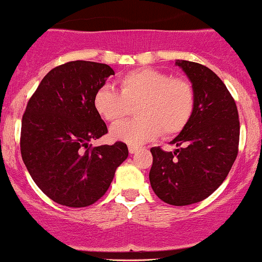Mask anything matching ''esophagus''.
<instances>
[{
  "label": "esophagus",
  "mask_w": 262,
  "mask_h": 262,
  "mask_svg": "<svg viewBox=\"0 0 262 262\" xmlns=\"http://www.w3.org/2000/svg\"><path fill=\"white\" fill-rule=\"evenodd\" d=\"M137 150H139V146H135V145H128V151H130V154H134V152H136Z\"/></svg>",
  "instance_id": "1"
}]
</instances>
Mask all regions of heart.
Masks as SVG:
<instances>
[{"mask_svg":"<svg viewBox=\"0 0 262 262\" xmlns=\"http://www.w3.org/2000/svg\"><path fill=\"white\" fill-rule=\"evenodd\" d=\"M120 93L102 86L93 98L94 110L107 122L116 125L136 108L137 120L123 122L111 130L117 141L144 144L160 135L178 136L191 122L196 105L193 85L186 77L154 69L135 70L118 81Z\"/></svg>","mask_w":262,"mask_h":262,"instance_id":"1","label":"heart"}]
</instances>
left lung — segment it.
Masks as SVG:
<instances>
[{"mask_svg": "<svg viewBox=\"0 0 262 262\" xmlns=\"http://www.w3.org/2000/svg\"><path fill=\"white\" fill-rule=\"evenodd\" d=\"M196 94L191 122L170 144L178 149H150L149 180L164 203L185 206L205 200L227 178L238 154L239 120L234 99L210 69L196 62L177 61Z\"/></svg>", "mask_w": 262, "mask_h": 262, "instance_id": "obj_1", "label": "left lung"}]
</instances>
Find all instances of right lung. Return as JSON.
Returning a JSON list of instances; mask_svg holds the SVG:
<instances>
[{
	"mask_svg": "<svg viewBox=\"0 0 262 262\" xmlns=\"http://www.w3.org/2000/svg\"><path fill=\"white\" fill-rule=\"evenodd\" d=\"M115 75L108 64L71 61L52 69L29 99L20 150L33 181L51 200L84 208L99 200L128 157L127 145L92 146L108 132L95 112V92Z\"/></svg>",
	"mask_w": 262,
	"mask_h": 262,
	"instance_id": "1",
	"label": "right lung"
}]
</instances>
